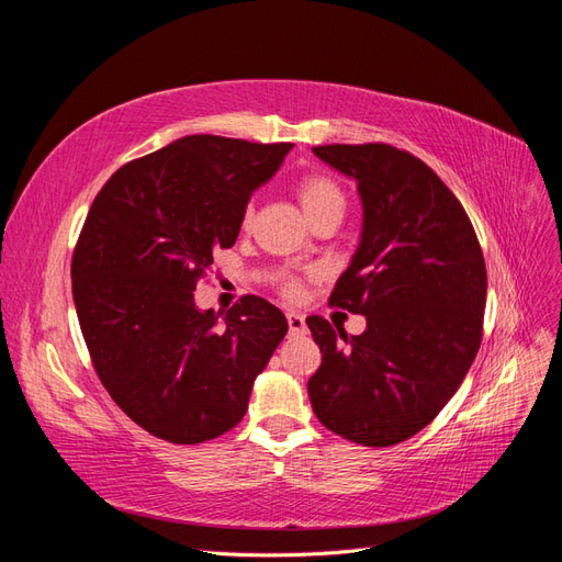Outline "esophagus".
I'll return each mask as SVG.
<instances>
[{
  "instance_id": "obj_1",
  "label": "esophagus",
  "mask_w": 562,
  "mask_h": 562,
  "mask_svg": "<svg viewBox=\"0 0 562 562\" xmlns=\"http://www.w3.org/2000/svg\"><path fill=\"white\" fill-rule=\"evenodd\" d=\"M288 318V328H291V333H304V328H307V323H304V316L300 312H288L285 314Z\"/></svg>"
}]
</instances>
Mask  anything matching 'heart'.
<instances>
[{
  "mask_svg": "<svg viewBox=\"0 0 562 562\" xmlns=\"http://www.w3.org/2000/svg\"><path fill=\"white\" fill-rule=\"evenodd\" d=\"M297 199L302 203L304 213H307L310 220H314L321 213H328V211H342L347 206V199L342 187H339L333 178L328 176H304L297 182ZM250 220H252V206H248L241 215V227H250ZM279 293L288 300H297L302 295V279L295 274H281L279 281Z\"/></svg>",
  "mask_w": 562,
  "mask_h": 562,
  "instance_id": "obj_1",
  "label": "heart"
}]
</instances>
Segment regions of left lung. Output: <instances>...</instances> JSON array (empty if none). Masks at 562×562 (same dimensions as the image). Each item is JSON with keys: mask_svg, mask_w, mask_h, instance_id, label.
<instances>
[{"mask_svg": "<svg viewBox=\"0 0 562 562\" xmlns=\"http://www.w3.org/2000/svg\"><path fill=\"white\" fill-rule=\"evenodd\" d=\"M314 155L359 182V250L330 307L363 314L361 335L307 326L321 349L310 401L333 434L396 446L443 411L479 353L487 271L459 199L411 151L384 143L321 145Z\"/></svg>", "mask_w": 562, "mask_h": 562, "instance_id": "obj_1", "label": "left lung"}]
</instances>
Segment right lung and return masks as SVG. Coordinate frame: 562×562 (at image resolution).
Wrapping results in <instances>:
<instances>
[{
  "label": "right lung",
  "instance_id": "add662e5",
  "mask_svg": "<svg viewBox=\"0 0 562 562\" xmlns=\"http://www.w3.org/2000/svg\"><path fill=\"white\" fill-rule=\"evenodd\" d=\"M291 149L187 135L119 168L83 220L72 252L83 342L114 403L168 443L236 427L288 333L281 310L258 295L220 318L194 307V291Z\"/></svg>",
  "mask_w": 562,
  "mask_h": 562
}]
</instances>
